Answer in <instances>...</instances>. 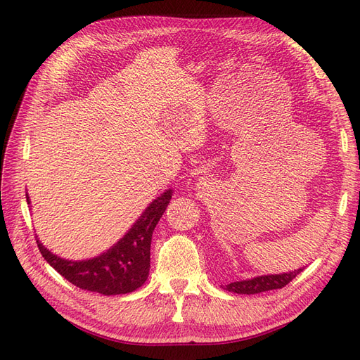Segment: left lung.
<instances>
[{
	"label": "left lung",
	"instance_id": "left-lung-1",
	"mask_svg": "<svg viewBox=\"0 0 360 360\" xmlns=\"http://www.w3.org/2000/svg\"><path fill=\"white\" fill-rule=\"evenodd\" d=\"M302 271L304 269H297L293 272L280 274V275H263V276L252 278V280L230 283L223 287L226 290H229V292H233L238 295H256V293H262V292H269V290L285 287L290 281H293V278H296Z\"/></svg>",
	"mask_w": 360,
	"mask_h": 360
}]
</instances>
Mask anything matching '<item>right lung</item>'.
<instances>
[{
    "label": "right lung",
    "instance_id": "1",
    "mask_svg": "<svg viewBox=\"0 0 360 360\" xmlns=\"http://www.w3.org/2000/svg\"><path fill=\"white\" fill-rule=\"evenodd\" d=\"M172 199V190L161 194L150 203L118 243L101 256L72 262L56 257L37 240L44 260L76 287L101 295H125L145 284L150 266V239ZM27 202L30 199L27 197Z\"/></svg>",
    "mask_w": 360,
    "mask_h": 360
}]
</instances>
